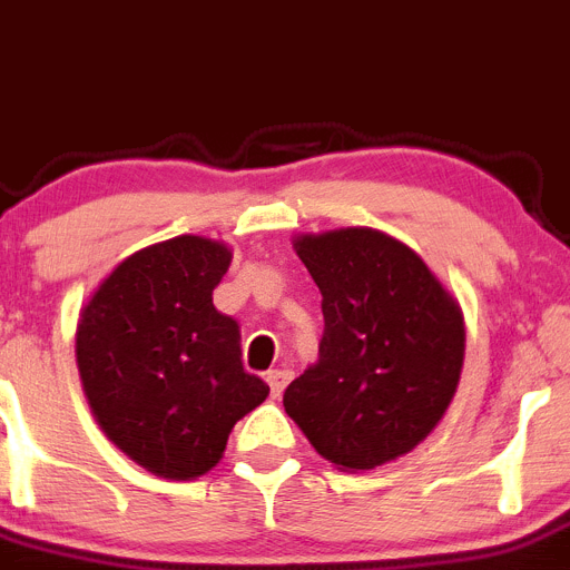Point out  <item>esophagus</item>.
Wrapping results in <instances>:
<instances>
[{
    "mask_svg": "<svg viewBox=\"0 0 570 570\" xmlns=\"http://www.w3.org/2000/svg\"><path fill=\"white\" fill-rule=\"evenodd\" d=\"M292 382V371L286 368H275L267 374V385H269V393H273V399H281V393L286 391V385Z\"/></svg>",
    "mask_w": 570,
    "mask_h": 570,
    "instance_id": "1",
    "label": "esophagus"
}]
</instances>
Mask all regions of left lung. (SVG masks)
<instances>
[{
    "mask_svg": "<svg viewBox=\"0 0 570 570\" xmlns=\"http://www.w3.org/2000/svg\"><path fill=\"white\" fill-rule=\"evenodd\" d=\"M295 249L323 295L326 332L317 363L286 387V413L340 470L411 453L459 387V303L411 247L371 227L301 236Z\"/></svg>",
    "mask_w": 570,
    "mask_h": 570,
    "instance_id": "left-lung-1",
    "label": "left lung"
}]
</instances>
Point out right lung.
<instances>
[{
  "instance_id": "obj_1",
  "label": "right lung",
  "mask_w": 570,
  "mask_h": 570,
  "mask_svg": "<svg viewBox=\"0 0 570 570\" xmlns=\"http://www.w3.org/2000/svg\"><path fill=\"white\" fill-rule=\"evenodd\" d=\"M230 249L168 238L117 264L78 321L83 393L131 461L174 481L219 464L233 424L267 399L247 374L238 323L213 306Z\"/></svg>"
}]
</instances>
